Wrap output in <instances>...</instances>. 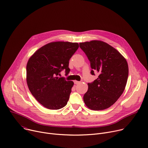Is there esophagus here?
<instances>
[{
  "instance_id": "obj_1",
  "label": "esophagus",
  "mask_w": 148,
  "mask_h": 148,
  "mask_svg": "<svg viewBox=\"0 0 148 148\" xmlns=\"http://www.w3.org/2000/svg\"><path fill=\"white\" fill-rule=\"evenodd\" d=\"M74 84H77L79 83V82L77 81V80H74Z\"/></svg>"
}]
</instances>
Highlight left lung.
<instances>
[{
    "label": "left lung",
    "mask_w": 148,
    "mask_h": 148,
    "mask_svg": "<svg viewBox=\"0 0 148 148\" xmlns=\"http://www.w3.org/2000/svg\"><path fill=\"white\" fill-rule=\"evenodd\" d=\"M79 47L90 62L91 74L98 78L88 83L83 100L88 108L101 110L112 106L123 92L129 74L128 64L121 53L103 41L80 42Z\"/></svg>",
    "instance_id": "obj_1"
}]
</instances>
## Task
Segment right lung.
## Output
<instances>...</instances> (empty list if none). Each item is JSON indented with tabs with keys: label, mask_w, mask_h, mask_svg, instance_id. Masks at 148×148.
I'll return each instance as SVG.
<instances>
[{
	"label": "right lung",
	"mask_w": 148,
	"mask_h": 148,
	"mask_svg": "<svg viewBox=\"0 0 148 148\" xmlns=\"http://www.w3.org/2000/svg\"><path fill=\"white\" fill-rule=\"evenodd\" d=\"M78 47L76 42H50L29 58L26 82L32 96L46 108L58 110L67 104L74 83L59 75L63 70L69 73V60Z\"/></svg>",
	"instance_id": "obj_1"
}]
</instances>
